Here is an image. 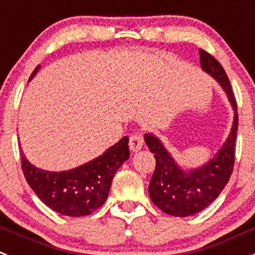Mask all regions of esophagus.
Returning <instances> with one entry per match:
<instances>
[{"instance_id":"34e87169","label":"esophagus","mask_w":255,"mask_h":255,"mask_svg":"<svg viewBox=\"0 0 255 255\" xmlns=\"http://www.w3.org/2000/svg\"><path fill=\"white\" fill-rule=\"evenodd\" d=\"M143 134L139 131L134 132L132 135H130V139H129V145H130V149L132 152H138L139 149H141L143 147Z\"/></svg>"}]
</instances>
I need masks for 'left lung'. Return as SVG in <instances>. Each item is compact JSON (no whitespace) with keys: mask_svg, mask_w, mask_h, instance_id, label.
I'll use <instances>...</instances> for the list:
<instances>
[{"mask_svg":"<svg viewBox=\"0 0 255 255\" xmlns=\"http://www.w3.org/2000/svg\"><path fill=\"white\" fill-rule=\"evenodd\" d=\"M199 56L202 69L213 76L226 92L235 110V116L226 143L211 161L194 170H182L157 136L152 134H145L144 136L148 148L154 153L155 158L154 172L148 188L149 197L159 209L175 217L195 215L207 208L224 190L235 163L236 132L239 125L235 96L222 65L204 49H199Z\"/></svg>","mask_w":255,"mask_h":255,"instance_id":"8db88e82","label":"left lung"}]
</instances>
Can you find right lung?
I'll return each mask as SVG.
<instances>
[{
	"label": "right lung",
	"mask_w": 255,
	"mask_h": 255,
	"mask_svg": "<svg viewBox=\"0 0 255 255\" xmlns=\"http://www.w3.org/2000/svg\"><path fill=\"white\" fill-rule=\"evenodd\" d=\"M39 65L31 73H38ZM21 168L29 186L52 211L69 217H82L103 206L110 193L111 182L121 164L129 159V138L108 148L93 161L62 172L40 170L28 162L20 150Z\"/></svg>",
	"instance_id": "add662e5"
}]
</instances>
